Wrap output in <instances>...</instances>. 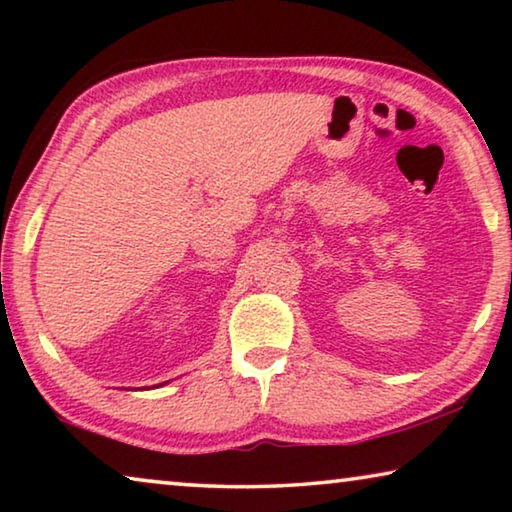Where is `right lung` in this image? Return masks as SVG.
I'll list each match as a JSON object with an SVG mask.
<instances>
[{
    "instance_id": "obj_1",
    "label": "right lung",
    "mask_w": 512,
    "mask_h": 512,
    "mask_svg": "<svg viewBox=\"0 0 512 512\" xmlns=\"http://www.w3.org/2000/svg\"><path fill=\"white\" fill-rule=\"evenodd\" d=\"M164 384H167V381H164Z\"/></svg>"
}]
</instances>
